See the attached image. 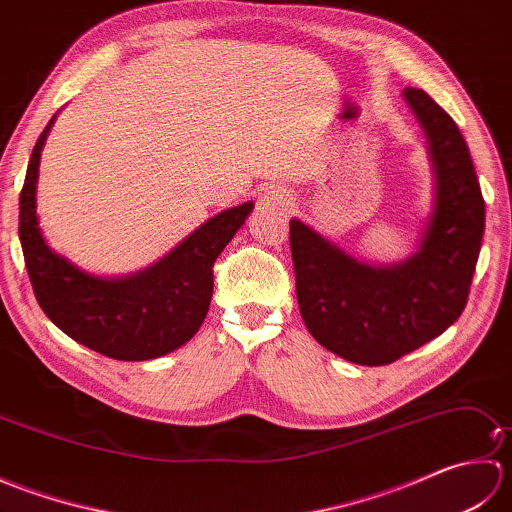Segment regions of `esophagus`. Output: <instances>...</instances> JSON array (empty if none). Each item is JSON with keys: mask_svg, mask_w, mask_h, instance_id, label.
I'll return each instance as SVG.
<instances>
[{"mask_svg": "<svg viewBox=\"0 0 512 512\" xmlns=\"http://www.w3.org/2000/svg\"><path fill=\"white\" fill-rule=\"evenodd\" d=\"M259 204H262L264 209H270V211H286L288 206L292 204V195H290V191L281 189V187H270V189L264 191Z\"/></svg>", "mask_w": 512, "mask_h": 512, "instance_id": "obj_1", "label": "esophagus"}]
</instances>
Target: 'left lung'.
Wrapping results in <instances>:
<instances>
[{
    "instance_id": "1",
    "label": "left lung",
    "mask_w": 512,
    "mask_h": 512,
    "mask_svg": "<svg viewBox=\"0 0 512 512\" xmlns=\"http://www.w3.org/2000/svg\"><path fill=\"white\" fill-rule=\"evenodd\" d=\"M405 99L427 134L436 206L405 264L358 262L299 220L290 222L301 319L325 350L358 365H389L458 321L484 235V198L462 132L422 90Z\"/></svg>"
}]
</instances>
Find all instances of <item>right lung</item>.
I'll use <instances>...</instances> for the list:
<instances>
[{
    "label": "right lung",
    "mask_w": 512,
    "mask_h": 512,
    "mask_svg": "<svg viewBox=\"0 0 512 512\" xmlns=\"http://www.w3.org/2000/svg\"><path fill=\"white\" fill-rule=\"evenodd\" d=\"M52 121L32 149L19 193V242L41 310L70 339L116 361H149L173 352L200 330L213 295L215 259L253 211V202L215 215L143 273L92 277L52 253L37 226L39 156Z\"/></svg>",
    "instance_id": "obj_1"
}]
</instances>
